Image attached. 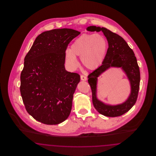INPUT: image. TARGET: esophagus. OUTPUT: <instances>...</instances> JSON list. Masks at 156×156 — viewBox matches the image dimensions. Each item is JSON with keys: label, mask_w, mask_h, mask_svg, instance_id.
I'll list each match as a JSON object with an SVG mask.
<instances>
[{"label": "esophagus", "mask_w": 156, "mask_h": 156, "mask_svg": "<svg viewBox=\"0 0 156 156\" xmlns=\"http://www.w3.org/2000/svg\"><path fill=\"white\" fill-rule=\"evenodd\" d=\"M81 80H82V81H87V76H85V75H81Z\"/></svg>", "instance_id": "1"}]
</instances>
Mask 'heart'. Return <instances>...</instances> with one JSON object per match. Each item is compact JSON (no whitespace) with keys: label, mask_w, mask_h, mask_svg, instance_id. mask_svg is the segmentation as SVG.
Masks as SVG:
<instances>
[{"label":"heart","mask_w":156,"mask_h":156,"mask_svg":"<svg viewBox=\"0 0 156 156\" xmlns=\"http://www.w3.org/2000/svg\"><path fill=\"white\" fill-rule=\"evenodd\" d=\"M108 48L106 38L101 34L83 33L78 37L66 54V61L69 67L78 66L76 56L81 57L82 64L89 69L99 67L106 57Z\"/></svg>","instance_id":"1"}]
</instances>
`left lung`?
Instances as JSON below:
<instances>
[{
	"label": "left lung",
	"mask_w": 156,
	"mask_h": 156,
	"mask_svg": "<svg viewBox=\"0 0 156 156\" xmlns=\"http://www.w3.org/2000/svg\"><path fill=\"white\" fill-rule=\"evenodd\" d=\"M87 30L98 32L102 31L106 37L109 45L102 65L88 76V83L92 90L93 105L97 111L105 116H121L133 106L138 97L140 74L136 57L126 41L118 34L106 28L96 26L88 27ZM111 66L121 67L126 73L131 85V94L128 100L123 104L116 106L105 105L99 101L96 96L97 77Z\"/></svg>",
	"instance_id": "8db88e82"
}]
</instances>
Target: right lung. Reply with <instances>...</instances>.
<instances>
[{
    "mask_svg": "<svg viewBox=\"0 0 156 156\" xmlns=\"http://www.w3.org/2000/svg\"><path fill=\"white\" fill-rule=\"evenodd\" d=\"M80 34L71 29L44 31L24 58L20 87L23 102L30 115L44 124H59L70 114L80 75L66 70V51Z\"/></svg>",
    "mask_w": 156,
    "mask_h": 156,
    "instance_id": "1",
    "label": "right lung"
}]
</instances>
